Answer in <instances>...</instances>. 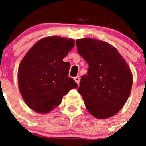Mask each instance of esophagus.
Returning <instances> with one entry per match:
<instances>
[{"label": "esophagus", "mask_w": 146, "mask_h": 146, "mask_svg": "<svg viewBox=\"0 0 146 146\" xmlns=\"http://www.w3.org/2000/svg\"><path fill=\"white\" fill-rule=\"evenodd\" d=\"M74 80H75V82H76L78 84V86H79V84H80V78L79 76H76V77H74Z\"/></svg>", "instance_id": "34e87169"}]
</instances>
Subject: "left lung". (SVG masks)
I'll return each instance as SVG.
<instances>
[{
	"instance_id": "obj_1",
	"label": "left lung",
	"mask_w": 146,
	"mask_h": 146,
	"mask_svg": "<svg viewBox=\"0 0 146 146\" xmlns=\"http://www.w3.org/2000/svg\"><path fill=\"white\" fill-rule=\"evenodd\" d=\"M77 51L89 64L82 76L78 92L91 114L98 119L115 115L127 102L133 76L127 62L117 50L107 42L76 40Z\"/></svg>"
}]
</instances>
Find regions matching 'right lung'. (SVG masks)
<instances>
[{
    "instance_id": "1",
    "label": "right lung",
    "mask_w": 146,
    "mask_h": 146,
    "mask_svg": "<svg viewBox=\"0 0 146 146\" xmlns=\"http://www.w3.org/2000/svg\"><path fill=\"white\" fill-rule=\"evenodd\" d=\"M74 46V41L60 37L43 38L29 50L18 70L23 98L33 111L48 113L61 103L62 97L77 83L68 76L70 63L64 57Z\"/></svg>"
}]
</instances>
